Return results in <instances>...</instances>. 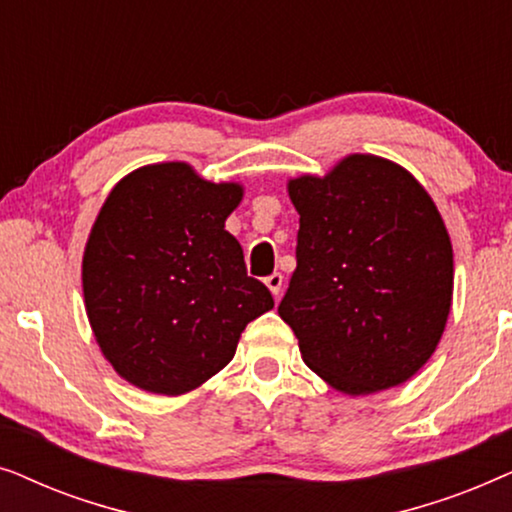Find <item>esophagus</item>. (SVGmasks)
Returning <instances> with one entry per match:
<instances>
[{
    "label": "esophagus",
    "mask_w": 512,
    "mask_h": 512,
    "mask_svg": "<svg viewBox=\"0 0 512 512\" xmlns=\"http://www.w3.org/2000/svg\"><path fill=\"white\" fill-rule=\"evenodd\" d=\"M265 286H268L272 296L279 298V293H282V286H284V277H282V272H272L270 277H265Z\"/></svg>",
    "instance_id": "1"
}]
</instances>
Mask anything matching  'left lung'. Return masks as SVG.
I'll list each match as a JSON object with an SVG mask.
<instances>
[{
    "label": "left lung",
    "mask_w": 512,
    "mask_h": 512,
    "mask_svg": "<svg viewBox=\"0 0 512 512\" xmlns=\"http://www.w3.org/2000/svg\"><path fill=\"white\" fill-rule=\"evenodd\" d=\"M300 214L296 272L279 317L300 356L347 396L408 382L445 331L452 242L426 188L394 160L349 153L286 184Z\"/></svg>",
    "instance_id": "1"
}]
</instances>
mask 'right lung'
I'll return each mask as SVG.
<instances>
[{
    "label": "right lung",
    "mask_w": 512,
    "mask_h": 512,
    "mask_svg": "<svg viewBox=\"0 0 512 512\" xmlns=\"http://www.w3.org/2000/svg\"><path fill=\"white\" fill-rule=\"evenodd\" d=\"M242 195L237 181L172 160L125 174L104 200L83 249V303L104 359L132 387L198 389L275 307L226 230Z\"/></svg>",
    "instance_id": "obj_1"
}]
</instances>
